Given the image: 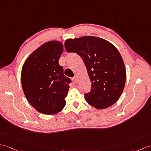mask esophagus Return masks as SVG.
Instances as JSON below:
<instances>
[{"instance_id":"1","label":"esophagus","mask_w":151,"mask_h":151,"mask_svg":"<svg viewBox=\"0 0 151 151\" xmlns=\"http://www.w3.org/2000/svg\"><path fill=\"white\" fill-rule=\"evenodd\" d=\"M72 79H73V82H74L75 83H78V78H77V77H76V76H75L74 78H73Z\"/></svg>"}]
</instances>
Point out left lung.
I'll return each mask as SVG.
<instances>
[{"label":"left lung","mask_w":151,"mask_h":151,"mask_svg":"<svg viewBox=\"0 0 151 151\" xmlns=\"http://www.w3.org/2000/svg\"><path fill=\"white\" fill-rule=\"evenodd\" d=\"M65 47L67 52L78 54L86 66L91 82L90 92L84 94L88 103L99 109L115 104L126 79L123 59L116 48L107 40L92 36L67 39Z\"/></svg>","instance_id":"8db88e82"}]
</instances>
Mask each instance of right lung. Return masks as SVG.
<instances>
[{"instance_id":"right-lung-1","label":"right lung","mask_w":151,"mask_h":151,"mask_svg":"<svg viewBox=\"0 0 151 151\" xmlns=\"http://www.w3.org/2000/svg\"><path fill=\"white\" fill-rule=\"evenodd\" d=\"M63 51L60 41L43 43L29 56L21 72V83L27 100L38 112L54 115L65 107L71 80L63 73L59 60Z\"/></svg>"}]
</instances>
